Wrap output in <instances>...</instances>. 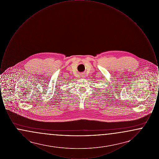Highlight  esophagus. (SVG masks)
<instances>
[{"label": "esophagus", "mask_w": 159, "mask_h": 159, "mask_svg": "<svg viewBox=\"0 0 159 159\" xmlns=\"http://www.w3.org/2000/svg\"><path fill=\"white\" fill-rule=\"evenodd\" d=\"M84 76H85V75H84V73L82 74V77H84Z\"/></svg>", "instance_id": "obj_1"}]
</instances>
